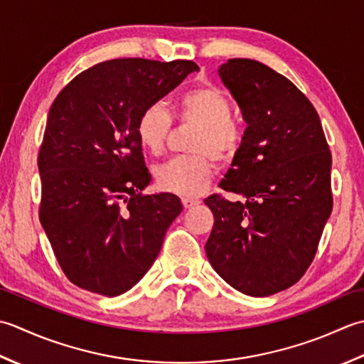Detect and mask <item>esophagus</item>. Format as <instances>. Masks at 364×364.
Here are the masks:
<instances>
[{"instance_id": "34e87169", "label": "esophagus", "mask_w": 364, "mask_h": 364, "mask_svg": "<svg viewBox=\"0 0 364 364\" xmlns=\"http://www.w3.org/2000/svg\"><path fill=\"white\" fill-rule=\"evenodd\" d=\"M182 204H183L185 209H190V207L199 204V199H196V198H182Z\"/></svg>"}]
</instances>
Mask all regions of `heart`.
I'll use <instances>...</instances> for the list:
<instances>
[{
	"instance_id": "b5f03b06",
	"label": "heart",
	"mask_w": 364,
	"mask_h": 364,
	"mask_svg": "<svg viewBox=\"0 0 364 364\" xmlns=\"http://www.w3.org/2000/svg\"><path fill=\"white\" fill-rule=\"evenodd\" d=\"M182 122L196 124L190 151L177 155L155 169V182L165 191L183 196L199 195L210 182L213 161L228 163L237 157L245 143V129L232 117V102L217 86H199L181 95L176 103ZM173 117L163 103L155 102L141 111L136 121V138L143 149L159 155L165 149Z\"/></svg>"
}]
</instances>
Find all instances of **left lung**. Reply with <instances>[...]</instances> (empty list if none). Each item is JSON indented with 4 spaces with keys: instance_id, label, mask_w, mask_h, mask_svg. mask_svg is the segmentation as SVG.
Instances as JSON below:
<instances>
[{
    "instance_id": "left-lung-1",
    "label": "left lung",
    "mask_w": 364,
    "mask_h": 364,
    "mask_svg": "<svg viewBox=\"0 0 364 364\" xmlns=\"http://www.w3.org/2000/svg\"><path fill=\"white\" fill-rule=\"evenodd\" d=\"M218 73L248 125L220 187L245 203L204 199L215 218L205 255L237 291L267 296L313 262L333 209L331 152L316 108L291 80L243 58Z\"/></svg>"
}]
</instances>
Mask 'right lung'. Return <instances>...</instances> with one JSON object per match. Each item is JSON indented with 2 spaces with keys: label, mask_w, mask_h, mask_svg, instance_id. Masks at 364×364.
Returning <instances> with one entry per match:
<instances>
[{
  "label": "right lung",
  "mask_w": 364,
  "mask_h": 364,
  "mask_svg": "<svg viewBox=\"0 0 364 364\" xmlns=\"http://www.w3.org/2000/svg\"><path fill=\"white\" fill-rule=\"evenodd\" d=\"M195 70L181 59H111L78 73L51 105L37 157L39 220L75 286L121 295L157 259L182 204L171 193H141L152 177L135 127Z\"/></svg>",
  "instance_id": "obj_1"
}]
</instances>
